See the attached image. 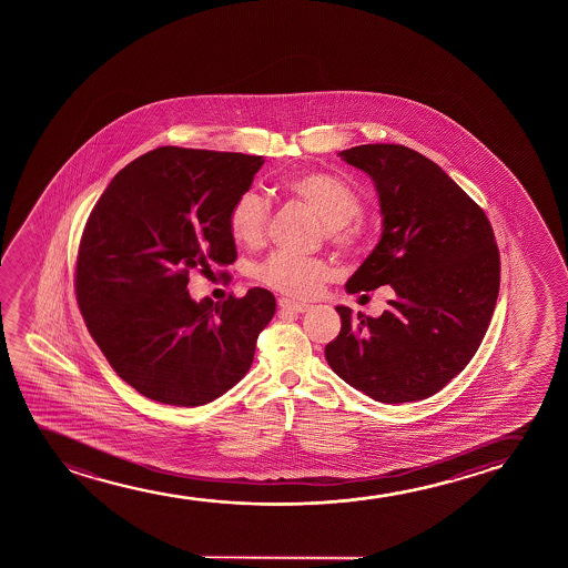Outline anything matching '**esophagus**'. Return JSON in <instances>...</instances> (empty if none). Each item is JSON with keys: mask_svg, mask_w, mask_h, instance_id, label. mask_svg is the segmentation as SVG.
Segmentation results:
<instances>
[{"mask_svg": "<svg viewBox=\"0 0 568 568\" xmlns=\"http://www.w3.org/2000/svg\"><path fill=\"white\" fill-rule=\"evenodd\" d=\"M281 311L283 312H295V314H303V312L311 311V304L298 303V301H291V298H281L280 301Z\"/></svg>", "mask_w": 568, "mask_h": 568, "instance_id": "1", "label": "esophagus"}]
</instances>
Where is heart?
Wrapping results in <instances>:
<instances>
[{
    "instance_id": "heart-1",
    "label": "heart",
    "mask_w": 568,
    "mask_h": 568,
    "mask_svg": "<svg viewBox=\"0 0 568 568\" xmlns=\"http://www.w3.org/2000/svg\"><path fill=\"white\" fill-rule=\"evenodd\" d=\"M296 202L311 207L335 246L357 252L366 239L365 225L357 217L361 200L353 187L334 174L320 171L298 172L283 184ZM267 203L256 192H244L234 200L226 213V225L236 242L257 246L264 241L267 225ZM334 267L322 257H301L277 252L257 267V277L267 287L291 296H312L334 280Z\"/></svg>"
}]
</instances>
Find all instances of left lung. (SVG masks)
Here are the masks:
<instances>
[{"instance_id": "8db88e82", "label": "left lung", "mask_w": 568, "mask_h": 568, "mask_svg": "<svg viewBox=\"0 0 568 568\" xmlns=\"http://www.w3.org/2000/svg\"><path fill=\"white\" fill-rule=\"evenodd\" d=\"M373 179L382 213L376 248L347 293L389 285L378 318L335 306L342 329L327 365L382 404L419 402L466 368L489 327L500 256L485 211L430 159L394 143L339 153Z\"/></svg>"}]
</instances>
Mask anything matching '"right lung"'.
Wrapping results in <instances>:
<instances>
[{
    "mask_svg": "<svg viewBox=\"0 0 568 568\" xmlns=\"http://www.w3.org/2000/svg\"><path fill=\"white\" fill-rule=\"evenodd\" d=\"M264 159L159 148L112 179L87 219L75 295L110 366L161 404H210L248 373L256 339L275 314L267 288L200 303L190 272L233 264L226 213Z\"/></svg>",
    "mask_w": 568,
    "mask_h": 568,
    "instance_id": "right-lung-1",
    "label": "right lung"
}]
</instances>
